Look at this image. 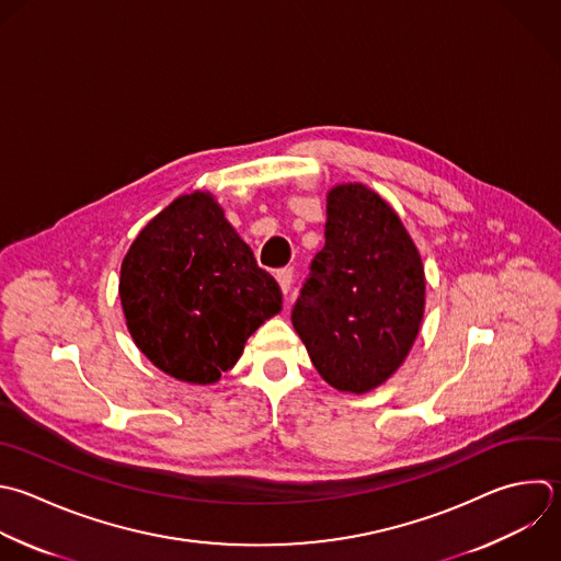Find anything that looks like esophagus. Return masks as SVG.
I'll use <instances>...</instances> for the list:
<instances>
[{"instance_id":"1","label":"esophagus","mask_w":561,"mask_h":561,"mask_svg":"<svg viewBox=\"0 0 561 561\" xmlns=\"http://www.w3.org/2000/svg\"><path fill=\"white\" fill-rule=\"evenodd\" d=\"M276 280H278L280 289H283V294L287 296V294L291 291V283H294V270H291V267L278 270V272H276Z\"/></svg>"}]
</instances>
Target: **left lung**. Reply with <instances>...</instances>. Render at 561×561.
<instances>
[{
    "mask_svg": "<svg viewBox=\"0 0 561 561\" xmlns=\"http://www.w3.org/2000/svg\"><path fill=\"white\" fill-rule=\"evenodd\" d=\"M423 307V263L397 213L362 184L331 188L324 248L291 311L322 379L355 394L381 386L410 353Z\"/></svg>",
    "mask_w": 561,
    "mask_h": 561,
    "instance_id": "left-lung-1",
    "label": "left lung"
}]
</instances>
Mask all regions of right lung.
Listing matches in <instances>:
<instances>
[{
    "label": "right lung",
    "instance_id": "right-lung-1",
    "mask_svg": "<svg viewBox=\"0 0 561 561\" xmlns=\"http://www.w3.org/2000/svg\"><path fill=\"white\" fill-rule=\"evenodd\" d=\"M118 291L136 346L188 383H215L283 305L278 283L256 265L213 195L199 191L142 228Z\"/></svg>",
    "mask_w": 561,
    "mask_h": 561
}]
</instances>
